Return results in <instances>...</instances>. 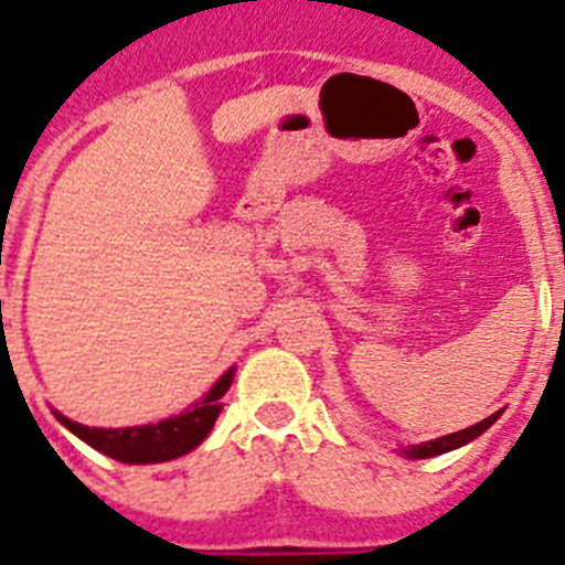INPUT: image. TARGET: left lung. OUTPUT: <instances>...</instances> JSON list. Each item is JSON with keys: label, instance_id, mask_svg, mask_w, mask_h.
<instances>
[{"label": "left lung", "instance_id": "obj_1", "mask_svg": "<svg viewBox=\"0 0 565 565\" xmlns=\"http://www.w3.org/2000/svg\"><path fill=\"white\" fill-rule=\"evenodd\" d=\"M499 414L501 412L490 414L488 420L476 423V426H470V428H462V431H457V434H448V437L431 439V443H423V445H412V448L403 454H406V457H414V459H428V457H439V454H445V451H454V448H459V445L470 443V439H476L479 434L488 431V428L499 420Z\"/></svg>", "mask_w": 565, "mask_h": 565}]
</instances>
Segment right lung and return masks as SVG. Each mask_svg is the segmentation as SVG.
Here are the masks:
<instances>
[{
    "label": "right lung",
    "instance_id": "add662e5",
    "mask_svg": "<svg viewBox=\"0 0 565 565\" xmlns=\"http://www.w3.org/2000/svg\"><path fill=\"white\" fill-rule=\"evenodd\" d=\"M232 372L221 375V381L206 392L204 401L195 403L190 412L170 417V420L157 423V426H134V428H89L81 423L70 420L55 414L72 434L83 439L86 445L97 448L106 457L128 465L145 462H168V459L181 457V454L193 451L195 445L212 431L215 420L221 414V397L230 390Z\"/></svg>",
    "mask_w": 565,
    "mask_h": 565
}]
</instances>
